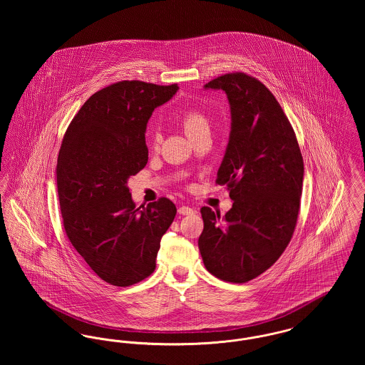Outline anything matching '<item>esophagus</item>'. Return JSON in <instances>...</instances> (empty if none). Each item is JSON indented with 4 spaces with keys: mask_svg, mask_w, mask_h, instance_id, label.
<instances>
[{
    "mask_svg": "<svg viewBox=\"0 0 365 365\" xmlns=\"http://www.w3.org/2000/svg\"><path fill=\"white\" fill-rule=\"evenodd\" d=\"M178 212H179V215H191L194 210H192V208H190V207L183 205V207H179Z\"/></svg>",
    "mask_w": 365,
    "mask_h": 365,
    "instance_id": "esophagus-1",
    "label": "esophagus"
}]
</instances>
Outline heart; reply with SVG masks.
<instances>
[{
    "label": "heart",
    "mask_w": 365,
    "mask_h": 365,
    "mask_svg": "<svg viewBox=\"0 0 365 365\" xmlns=\"http://www.w3.org/2000/svg\"><path fill=\"white\" fill-rule=\"evenodd\" d=\"M179 123L182 125V128L185 130V133L190 137L191 139L202 133H209V120L207 115L204 113L202 109H200L198 106H191L185 109L180 116H179ZM150 146L153 149H157L160 142H161V135L153 131L150 134Z\"/></svg>",
    "instance_id": "heart-1"
}]
</instances>
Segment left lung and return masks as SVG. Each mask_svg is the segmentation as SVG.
Returning <instances> with one entry per match:
<instances>
[{
  "label": "left lung",
  "mask_w": 365,
  "mask_h": 365,
  "mask_svg": "<svg viewBox=\"0 0 365 365\" xmlns=\"http://www.w3.org/2000/svg\"><path fill=\"white\" fill-rule=\"evenodd\" d=\"M207 88L226 91L231 134L216 185L234 201L225 217L201 208L202 261L216 278L246 283L278 260L294 232L304 160L294 130L274 94L245 72H228Z\"/></svg>",
  "instance_id": "1"
}]
</instances>
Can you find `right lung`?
Here are the masks:
<instances>
[{"mask_svg": "<svg viewBox=\"0 0 365 365\" xmlns=\"http://www.w3.org/2000/svg\"><path fill=\"white\" fill-rule=\"evenodd\" d=\"M178 83L122 81L94 93L71 120L57 158L63 225L75 250L109 284L127 287L156 269L176 207L160 197L135 208L127 179L148 163L145 130Z\"/></svg>", "mask_w": 365, "mask_h": 365, "instance_id": "right-lung-1", "label": "right lung"}]
</instances>
